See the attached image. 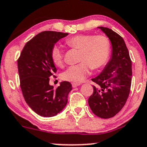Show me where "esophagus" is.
Here are the masks:
<instances>
[{
  "mask_svg": "<svg viewBox=\"0 0 147 147\" xmlns=\"http://www.w3.org/2000/svg\"><path fill=\"white\" fill-rule=\"evenodd\" d=\"M72 87H73V88H76V87H77V86H80V84H76V83H72Z\"/></svg>",
  "mask_w": 147,
  "mask_h": 147,
  "instance_id": "1",
  "label": "esophagus"
}]
</instances>
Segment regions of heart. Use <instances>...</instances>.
I'll return each instance as SVG.
<instances>
[{
    "mask_svg": "<svg viewBox=\"0 0 147 147\" xmlns=\"http://www.w3.org/2000/svg\"><path fill=\"white\" fill-rule=\"evenodd\" d=\"M66 45L79 49V63L69 66L61 74L63 80L74 83L84 81L93 70L101 68L107 63L110 55V41L103 35L79 34L66 39ZM51 58L57 66H62L63 51L59 45H55L51 50Z\"/></svg>",
    "mask_w": 147,
    "mask_h": 147,
    "instance_id": "b5f03b06",
    "label": "heart"
}]
</instances>
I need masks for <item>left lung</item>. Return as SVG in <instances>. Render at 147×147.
<instances>
[{
  "mask_svg": "<svg viewBox=\"0 0 147 147\" xmlns=\"http://www.w3.org/2000/svg\"><path fill=\"white\" fill-rule=\"evenodd\" d=\"M112 43L110 59L100 75L92 81L93 94L88 98L92 112L102 118H109L117 114L124 107L131 84V60L123 38L112 29L98 26Z\"/></svg>",
  "mask_w": 147,
  "mask_h": 147,
  "instance_id": "8db88e82",
  "label": "left lung"
}]
</instances>
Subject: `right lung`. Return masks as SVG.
<instances>
[{"label":"right lung","mask_w":147,"mask_h":147,"mask_svg":"<svg viewBox=\"0 0 147 147\" xmlns=\"http://www.w3.org/2000/svg\"><path fill=\"white\" fill-rule=\"evenodd\" d=\"M68 35L52 31L38 33L26 42L18 59L24 100L33 111L43 117H52L62 111L72 90L68 81L61 82L56 89L49 84V77L57 72L51 58V50L56 42Z\"/></svg>","instance_id":"1"}]
</instances>
